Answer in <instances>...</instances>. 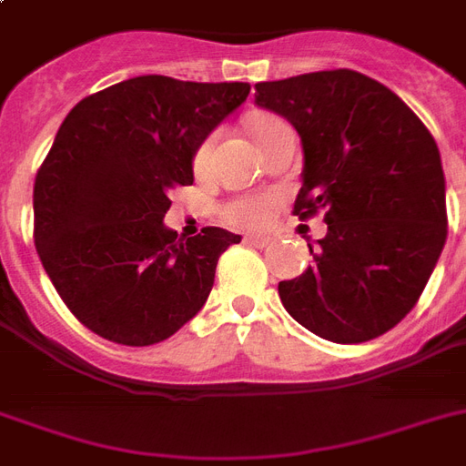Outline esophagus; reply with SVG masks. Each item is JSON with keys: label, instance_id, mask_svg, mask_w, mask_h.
Returning a JSON list of instances; mask_svg holds the SVG:
<instances>
[{"label": "esophagus", "instance_id": "obj_1", "mask_svg": "<svg viewBox=\"0 0 466 466\" xmlns=\"http://www.w3.org/2000/svg\"><path fill=\"white\" fill-rule=\"evenodd\" d=\"M244 244H248V247H268L270 239H266V237H244Z\"/></svg>", "mask_w": 466, "mask_h": 466}]
</instances>
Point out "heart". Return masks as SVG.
<instances>
[{"label": "heart", "mask_w": 466, "mask_h": 466, "mask_svg": "<svg viewBox=\"0 0 466 466\" xmlns=\"http://www.w3.org/2000/svg\"><path fill=\"white\" fill-rule=\"evenodd\" d=\"M273 123H278L276 116H256V118L248 120V130L254 137L263 133V130H268ZM212 152V140H205L200 147H198L196 157H193V167L196 171H203L208 159H210ZM276 205L278 198L273 193H251V196H239L232 198V200H227L222 205V219H225L227 225L232 227H241V229H261L273 219L276 215Z\"/></svg>", "instance_id": "b5f03b06"}]
</instances>
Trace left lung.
Here are the masks:
<instances>
[{
  "mask_svg": "<svg viewBox=\"0 0 466 466\" xmlns=\"http://www.w3.org/2000/svg\"><path fill=\"white\" fill-rule=\"evenodd\" d=\"M305 152L292 215L324 212V239L278 295L295 321L333 343L382 336L416 307L448 239L445 176L433 135L384 84L326 69L256 84Z\"/></svg>",
  "mask_w": 466,
  "mask_h": 466,
  "instance_id": "1",
  "label": "left lung"
}]
</instances>
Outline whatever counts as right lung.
Returning a JSON list of instances; mask_svg holds the SVG:
<instances>
[{"mask_svg":"<svg viewBox=\"0 0 466 466\" xmlns=\"http://www.w3.org/2000/svg\"><path fill=\"white\" fill-rule=\"evenodd\" d=\"M244 82L147 75L82 98L33 183V241L47 278L86 329L155 346L205 305L239 234L164 227L168 193L193 183V155L248 96Z\"/></svg>","mask_w":466,"mask_h":466,"instance_id":"1","label":"right lung"}]
</instances>
